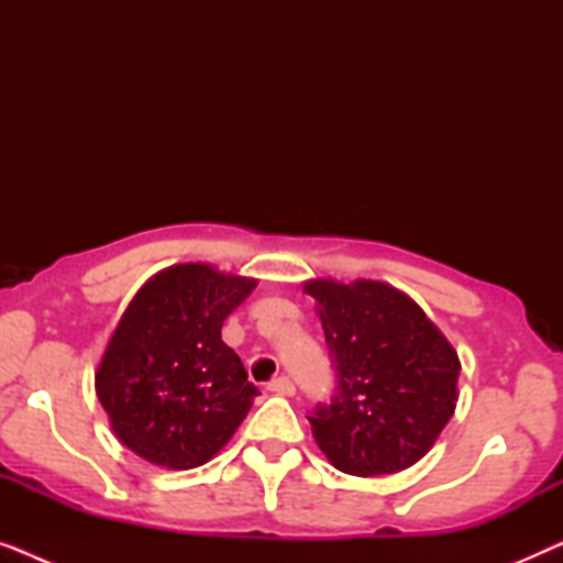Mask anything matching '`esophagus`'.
Here are the masks:
<instances>
[{"label":"esophagus","instance_id":"34e87169","mask_svg":"<svg viewBox=\"0 0 563 563\" xmlns=\"http://www.w3.org/2000/svg\"><path fill=\"white\" fill-rule=\"evenodd\" d=\"M268 389H272L274 395H282V397L295 395V384H291V379H287V376H279V379H274L272 384H268Z\"/></svg>","mask_w":563,"mask_h":563}]
</instances>
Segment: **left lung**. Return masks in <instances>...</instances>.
I'll use <instances>...</instances> for the list:
<instances>
[{
  "label": "left lung",
  "mask_w": 563,
  "mask_h": 563,
  "mask_svg": "<svg viewBox=\"0 0 563 563\" xmlns=\"http://www.w3.org/2000/svg\"><path fill=\"white\" fill-rule=\"evenodd\" d=\"M338 387L310 415L338 472L397 474L418 464L459 402V353L402 289L387 282L310 279Z\"/></svg>",
  "instance_id": "8db88e82"
}]
</instances>
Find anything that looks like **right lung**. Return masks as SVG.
<instances>
[{
    "label": "right lung",
    "mask_w": 563,
    "mask_h": 563,
    "mask_svg": "<svg viewBox=\"0 0 563 563\" xmlns=\"http://www.w3.org/2000/svg\"><path fill=\"white\" fill-rule=\"evenodd\" d=\"M256 279L212 264H174L153 274L122 312L95 372L112 433L153 466H202L249 415L258 389L222 322Z\"/></svg>",
    "instance_id": "right-lung-1"
}]
</instances>
